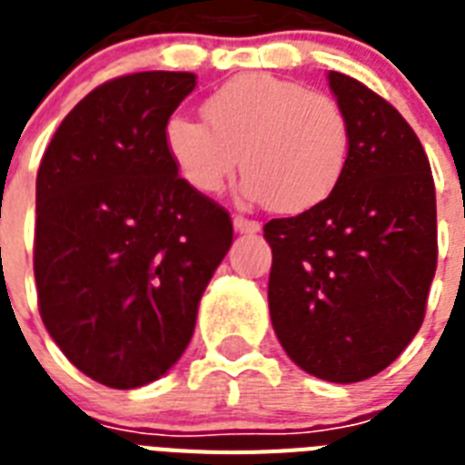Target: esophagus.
I'll use <instances>...</instances> for the list:
<instances>
[{
    "mask_svg": "<svg viewBox=\"0 0 465 465\" xmlns=\"http://www.w3.org/2000/svg\"><path fill=\"white\" fill-rule=\"evenodd\" d=\"M233 229L239 233H258L261 232V224H258L255 219H246L241 217V214H236V217H233Z\"/></svg>",
    "mask_w": 465,
    "mask_h": 465,
    "instance_id": "34e87169",
    "label": "esophagus"
}]
</instances>
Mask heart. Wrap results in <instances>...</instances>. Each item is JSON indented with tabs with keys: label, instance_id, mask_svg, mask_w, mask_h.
<instances>
[{
	"label": "heart",
	"instance_id": "1",
	"mask_svg": "<svg viewBox=\"0 0 465 465\" xmlns=\"http://www.w3.org/2000/svg\"><path fill=\"white\" fill-rule=\"evenodd\" d=\"M204 118L173 115L166 152L190 188L219 195L239 166L241 193L282 214L325 203L345 175L352 127L335 98L280 76L241 74L204 101Z\"/></svg>",
	"mask_w": 465,
	"mask_h": 465
}]
</instances>
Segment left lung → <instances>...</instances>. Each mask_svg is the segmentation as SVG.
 Wrapping results in <instances>:
<instances>
[{
	"instance_id": "obj_1",
	"label": "left lung",
	"mask_w": 465,
	"mask_h": 465,
	"mask_svg": "<svg viewBox=\"0 0 465 465\" xmlns=\"http://www.w3.org/2000/svg\"><path fill=\"white\" fill-rule=\"evenodd\" d=\"M352 127L345 175L297 217L262 226L270 318L284 352L332 383L386 369L422 325L437 270L434 178L418 134L352 76L328 72Z\"/></svg>"
}]
</instances>
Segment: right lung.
<instances>
[{
  "label": "right lung",
  "mask_w": 465,
  "mask_h": 465,
  "mask_svg": "<svg viewBox=\"0 0 465 465\" xmlns=\"http://www.w3.org/2000/svg\"><path fill=\"white\" fill-rule=\"evenodd\" d=\"M190 72L101 84L62 120L35 181L38 309L94 381L137 389L173 367L233 239L232 217L178 175L163 127Z\"/></svg>",
  "instance_id": "1"
}]
</instances>
